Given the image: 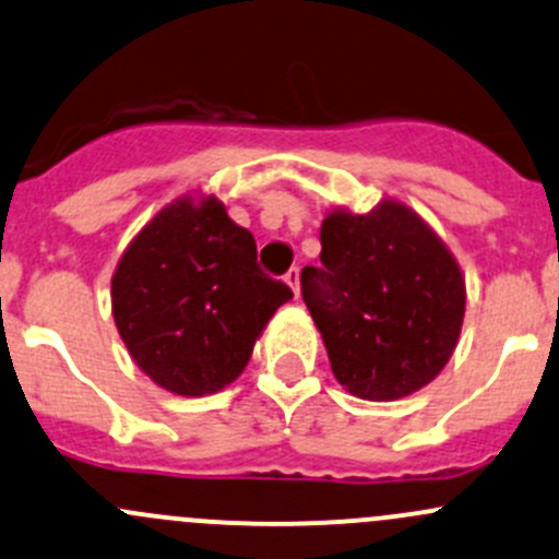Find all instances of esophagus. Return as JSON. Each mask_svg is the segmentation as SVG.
I'll list each match as a JSON object with an SVG mask.
<instances>
[{"label":"esophagus","mask_w":559,"mask_h":559,"mask_svg":"<svg viewBox=\"0 0 559 559\" xmlns=\"http://www.w3.org/2000/svg\"><path fill=\"white\" fill-rule=\"evenodd\" d=\"M284 281L292 286V292H295V295H299V267H292L289 273L284 275Z\"/></svg>","instance_id":"esophagus-1"}]
</instances>
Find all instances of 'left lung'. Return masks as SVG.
<instances>
[{"label":"left lung","instance_id":"1","mask_svg":"<svg viewBox=\"0 0 559 559\" xmlns=\"http://www.w3.org/2000/svg\"><path fill=\"white\" fill-rule=\"evenodd\" d=\"M299 284L334 378L358 399L409 396L455 350L466 313L461 267L404 203L332 211L321 225V264L302 267Z\"/></svg>","mask_w":559,"mask_h":559}]
</instances>
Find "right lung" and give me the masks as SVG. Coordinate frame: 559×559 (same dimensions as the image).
<instances>
[{
	"instance_id": "add662e5",
	"label": "right lung",
	"mask_w": 559,
	"mask_h": 559,
	"mask_svg": "<svg viewBox=\"0 0 559 559\" xmlns=\"http://www.w3.org/2000/svg\"><path fill=\"white\" fill-rule=\"evenodd\" d=\"M289 299V286L257 264L254 235L216 198L166 205L111 275V316L128 354L179 396L230 385Z\"/></svg>"
}]
</instances>
